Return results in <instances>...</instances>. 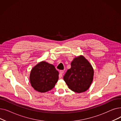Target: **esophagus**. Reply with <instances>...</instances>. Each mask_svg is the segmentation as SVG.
Listing matches in <instances>:
<instances>
[{
    "mask_svg": "<svg viewBox=\"0 0 121 121\" xmlns=\"http://www.w3.org/2000/svg\"><path fill=\"white\" fill-rule=\"evenodd\" d=\"M64 73V71L63 70H61L60 72H59V78H61L63 76V74Z\"/></svg>",
    "mask_w": 121,
    "mask_h": 121,
    "instance_id": "esophagus-1",
    "label": "esophagus"
}]
</instances>
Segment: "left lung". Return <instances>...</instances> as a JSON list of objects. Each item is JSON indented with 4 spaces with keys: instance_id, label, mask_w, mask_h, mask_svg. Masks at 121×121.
<instances>
[{
    "instance_id": "8db88e82",
    "label": "left lung",
    "mask_w": 121,
    "mask_h": 121,
    "mask_svg": "<svg viewBox=\"0 0 121 121\" xmlns=\"http://www.w3.org/2000/svg\"><path fill=\"white\" fill-rule=\"evenodd\" d=\"M94 76L93 69L85 57L75 58L63 77L71 90L78 93L86 91L91 85Z\"/></svg>"
}]
</instances>
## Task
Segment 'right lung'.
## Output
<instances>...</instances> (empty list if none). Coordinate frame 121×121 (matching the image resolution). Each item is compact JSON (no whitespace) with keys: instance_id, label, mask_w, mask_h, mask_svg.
Instances as JSON below:
<instances>
[{"instance_id":"1","label":"right lung","mask_w":121,"mask_h":121,"mask_svg":"<svg viewBox=\"0 0 121 121\" xmlns=\"http://www.w3.org/2000/svg\"><path fill=\"white\" fill-rule=\"evenodd\" d=\"M59 73L55 67L44 61L36 65L31 71L30 81L34 89L41 93L52 90L58 79Z\"/></svg>"}]
</instances>
